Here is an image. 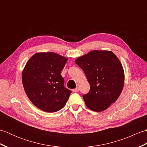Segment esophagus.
I'll return each instance as SVG.
<instances>
[{
  "label": "esophagus",
  "instance_id": "obj_1",
  "mask_svg": "<svg viewBox=\"0 0 147 147\" xmlns=\"http://www.w3.org/2000/svg\"><path fill=\"white\" fill-rule=\"evenodd\" d=\"M73 92H79V88H78V87H76V88H74V89L73 90Z\"/></svg>",
  "mask_w": 147,
  "mask_h": 147
}]
</instances>
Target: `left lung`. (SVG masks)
Here are the masks:
<instances>
[{"label":"left lung","instance_id":"8db88e82","mask_svg":"<svg viewBox=\"0 0 147 147\" xmlns=\"http://www.w3.org/2000/svg\"><path fill=\"white\" fill-rule=\"evenodd\" d=\"M90 85L83 95L86 107L95 112L107 109L117 100L124 87V71L119 59L112 51H92L77 58Z\"/></svg>","mask_w":147,"mask_h":147}]
</instances>
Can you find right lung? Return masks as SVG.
<instances>
[{
  "label": "right lung",
  "instance_id": "right-lung-1",
  "mask_svg": "<svg viewBox=\"0 0 147 147\" xmlns=\"http://www.w3.org/2000/svg\"><path fill=\"white\" fill-rule=\"evenodd\" d=\"M67 58L54 52H38L26 62L22 82L30 101L40 110L55 112L63 108L71 92L61 74Z\"/></svg>",
  "mask_w": 147,
  "mask_h": 147
}]
</instances>
